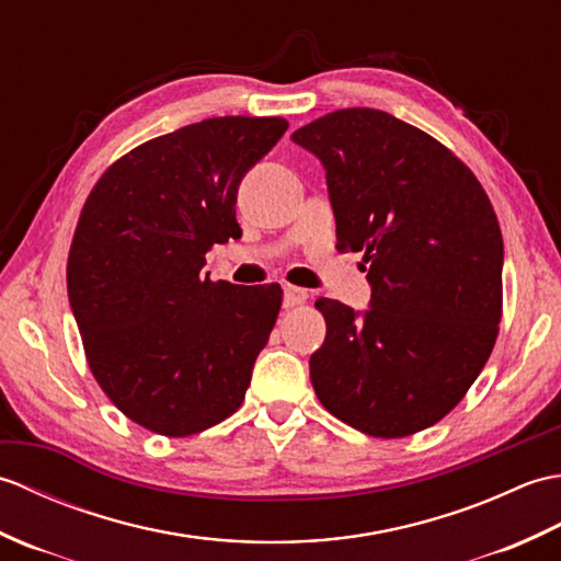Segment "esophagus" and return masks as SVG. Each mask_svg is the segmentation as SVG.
<instances>
[{"instance_id": "1", "label": "esophagus", "mask_w": 561, "mask_h": 561, "mask_svg": "<svg viewBox=\"0 0 561 561\" xmlns=\"http://www.w3.org/2000/svg\"><path fill=\"white\" fill-rule=\"evenodd\" d=\"M308 301V291L299 289V287H284V308H294V306H301Z\"/></svg>"}]
</instances>
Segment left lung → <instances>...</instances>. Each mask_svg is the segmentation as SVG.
<instances>
[{
	"instance_id": "8db88e82",
	"label": "left lung",
	"mask_w": 561,
	"mask_h": 561,
	"mask_svg": "<svg viewBox=\"0 0 561 561\" xmlns=\"http://www.w3.org/2000/svg\"><path fill=\"white\" fill-rule=\"evenodd\" d=\"M323 163L340 250H364L371 301L318 299L311 354L323 408L368 436L436 424L490 359L502 320L504 241L490 197L453 153L383 111L347 108L296 129Z\"/></svg>"
}]
</instances>
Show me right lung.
Segmentation results:
<instances>
[{"mask_svg":"<svg viewBox=\"0 0 561 561\" xmlns=\"http://www.w3.org/2000/svg\"><path fill=\"white\" fill-rule=\"evenodd\" d=\"M287 127L245 115L181 127L125 153L83 205L71 313L105 396L151 432L190 436L241 408L282 289L202 267L211 245L241 238L238 185Z\"/></svg>","mask_w":561,"mask_h":561,"instance_id":"1","label":"right lung"}]
</instances>
